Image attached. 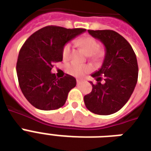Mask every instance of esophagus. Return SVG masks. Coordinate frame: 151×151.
Instances as JSON below:
<instances>
[{"label":"esophagus","mask_w":151,"mask_h":151,"mask_svg":"<svg viewBox=\"0 0 151 151\" xmlns=\"http://www.w3.org/2000/svg\"><path fill=\"white\" fill-rule=\"evenodd\" d=\"M82 80H80V79H77V84H78V85L82 84Z\"/></svg>","instance_id":"34e87169"}]
</instances>
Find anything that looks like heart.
I'll return each mask as SVG.
<instances>
[{
	"label": "heart",
	"mask_w": 151,
	"mask_h": 151,
	"mask_svg": "<svg viewBox=\"0 0 151 151\" xmlns=\"http://www.w3.org/2000/svg\"><path fill=\"white\" fill-rule=\"evenodd\" d=\"M78 43L85 52L86 55L90 56V57L94 60H99L102 58L104 55V51L99 48V44L97 40L91 36H85L79 39ZM72 50L71 43H66L63 47L62 49V57L64 60H68L70 56ZM91 70V67L86 65H79L77 63H71L66 66V72L70 75L75 77H81L85 73H88Z\"/></svg>",
	"instance_id": "1"
}]
</instances>
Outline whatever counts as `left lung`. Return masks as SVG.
Wrapping results in <instances>:
<instances>
[{"label":"left lung","mask_w":151,"mask_h":151,"mask_svg":"<svg viewBox=\"0 0 151 151\" xmlns=\"http://www.w3.org/2000/svg\"><path fill=\"white\" fill-rule=\"evenodd\" d=\"M88 32L104 44L106 54L101 69L91 74L97 84L90 82L92 91L84 96L85 105L93 113L111 115L123 108L136 86L138 77L136 54L129 43L116 31L88 30Z\"/></svg>","instance_id":"left-lung-1"}]
</instances>
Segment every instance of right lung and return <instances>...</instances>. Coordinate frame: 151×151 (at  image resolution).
Here are the masks:
<instances>
[{
	"instance_id": "obj_1",
	"label": "right lung",
	"mask_w": 151,
	"mask_h": 151,
	"mask_svg": "<svg viewBox=\"0 0 151 151\" xmlns=\"http://www.w3.org/2000/svg\"><path fill=\"white\" fill-rule=\"evenodd\" d=\"M86 29H66L47 26L35 32L20 49L17 61V75L22 94L35 108L50 111L65 104L76 79L65 74L58 78L52 73L53 64L62 61V49L66 43Z\"/></svg>"
}]
</instances>
